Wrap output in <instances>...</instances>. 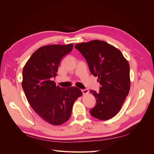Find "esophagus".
<instances>
[{"mask_svg":"<svg viewBox=\"0 0 154 154\" xmlns=\"http://www.w3.org/2000/svg\"><path fill=\"white\" fill-rule=\"evenodd\" d=\"M82 92L83 93V94H87L88 93V90L87 89H83L82 90Z\"/></svg>","mask_w":154,"mask_h":154,"instance_id":"obj_1","label":"esophagus"}]
</instances>
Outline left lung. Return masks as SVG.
<instances>
[{
  "label": "left lung",
  "mask_w": 154,
  "mask_h": 154,
  "mask_svg": "<svg viewBox=\"0 0 154 154\" xmlns=\"http://www.w3.org/2000/svg\"><path fill=\"white\" fill-rule=\"evenodd\" d=\"M85 58L90 72L98 77L101 87L96 92L91 90L96 105L90 110L98 119L113 118L122 109L130 91V66L121 51L106 42L98 40L74 46Z\"/></svg>",
  "instance_id": "8db88e82"
}]
</instances>
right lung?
I'll list each match as a JSON object with an SVG mask.
<instances>
[{
    "mask_svg": "<svg viewBox=\"0 0 154 154\" xmlns=\"http://www.w3.org/2000/svg\"><path fill=\"white\" fill-rule=\"evenodd\" d=\"M72 48V44L43 46L31 56L23 69L22 85L27 101L42 118L53 125L67 122L74 101L82 95L80 88H62L51 80L57 75L62 58Z\"/></svg>",
    "mask_w": 154,
    "mask_h": 154,
    "instance_id": "add662e5",
    "label": "right lung"
}]
</instances>
